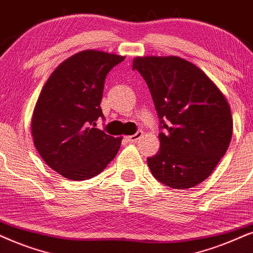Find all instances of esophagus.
Segmentation results:
<instances>
[{"mask_svg": "<svg viewBox=\"0 0 253 253\" xmlns=\"http://www.w3.org/2000/svg\"><path fill=\"white\" fill-rule=\"evenodd\" d=\"M142 134H143V132H141V130H137V132L135 134H133V135L126 136V140L129 142H134V141H136V140H139L140 137L142 136Z\"/></svg>", "mask_w": 253, "mask_h": 253, "instance_id": "34e87169", "label": "esophagus"}]
</instances>
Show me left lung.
Listing matches in <instances>:
<instances>
[{
    "label": "left lung",
    "mask_w": 253,
    "mask_h": 253,
    "mask_svg": "<svg viewBox=\"0 0 253 253\" xmlns=\"http://www.w3.org/2000/svg\"><path fill=\"white\" fill-rule=\"evenodd\" d=\"M160 119V149L147 159L153 176L172 189H187L211 175L232 136L230 105L215 83L176 56L133 59Z\"/></svg>",
    "instance_id": "8db88e82"
}]
</instances>
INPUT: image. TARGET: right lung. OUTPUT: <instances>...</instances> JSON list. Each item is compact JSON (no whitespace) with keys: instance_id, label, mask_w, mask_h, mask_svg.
Wrapping results in <instances>:
<instances>
[{"instance_id":"obj_1","label":"right lung","mask_w":253,"mask_h":253,"mask_svg":"<svg viewBox=\"0 0 253 253\" xmlns=\"http://www.w3.org/2000/svg\"><path fill=\"white\" fill-rule=\"evenodd\" d=\"M124 56L85 50L51 73L35 106L31 135L44 162L65 178L95 176L116 158L123 137L95 128L105 78Z\"/></svg>"}]
</instances>
